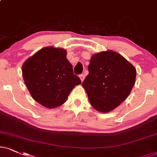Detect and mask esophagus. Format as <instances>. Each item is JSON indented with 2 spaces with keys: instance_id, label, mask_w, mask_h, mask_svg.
<instances>
[{
  "instance_id": "34e87169",
  "label": "esophagus",
  "mask_w": 157,
  "mask_h": 157,
  "mask_svg": "<svg viewBox=\"0 0 157 157\" xmlns=\"http://www.w3.org/2000/svg\"><path fill=\"white\" fill-rule=\"evenodd\" d=\"M79 77H80V80H81V82H83V80H85V75H83V74H82V75H80Z\"/></svg>"
}]
</instances>
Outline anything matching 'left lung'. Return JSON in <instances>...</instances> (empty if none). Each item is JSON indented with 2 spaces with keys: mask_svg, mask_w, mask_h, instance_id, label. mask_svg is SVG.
I'll return each instance as SVG.
<instances>
[{
  "mask_svg": "<svg viewBox=\"0 0 157 157\" xmlns=\"http://www.w3.org/2000/svg\"><path fill=\"white\" fill-rule=\"evenodd\" d=\"M88 71L82 87L91 105L99 112L108 113L120 105L135 84L136 68L112 50L92 56Z\"/></svg>",
  "mask_w": 157,
  "mask_h": 157,
  "instance_id": "8db88e82",
  "label": "left lung"
}]
</instances>
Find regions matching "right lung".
<instances>
[{"label":"right lung","instance_id":"right-lung-1","mask_svg":"<svg viewBox=\"0 0 157 157\" xmlns=\"http://www.w3.org/2000/svg\"><path fill=\"white\" fill-rule=\"evenodd\" d=\"M22 75L33 99L47 108L64 104L72 90L81 84L62 48L40 49L23 64Z\"/></svg>","mask_w":157,"mask_h":157}]
</instances>
